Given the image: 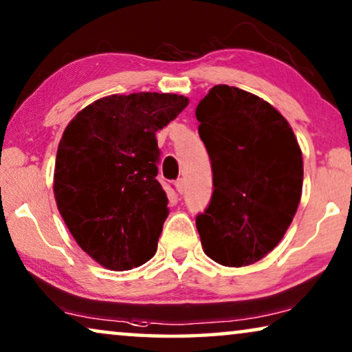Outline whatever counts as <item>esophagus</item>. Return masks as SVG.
Segmentation results:
<instances>
[{"instance_id":"1","label":"esophagus","mask_w":352,"mask_h":352,"mask_svg":"<svg viewBox=\"0 0 352 352\" xmlns=\"http://www.w3.org/2000/svg\"><path fill=\"white\" fill-rule=\"evenodd\" d=\"M175 188H177V191H179L180 195H184L185 193V190H186V186H185V180L184 179H179L175 182Z\"/></svg>"}]
</instances>
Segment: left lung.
Here are the masks:
<instances>
[{"mask_svg": "<svg viewBox=\"0 0 352 352\" xmlns=\"http://www.w3.org/2000/svg\"><path fill=\"white\" fill-rule=\"evenodd\" d=\"M212 198L196 217L201 245L228 267L261 261L282 240L302 191V154L287 119L259 96L215 85L196 107Z\"/></svg>", "mask_w": 352, "mask_h": 352, "instance_id": "8db88e82", "label": "left lung"}]
</instances>
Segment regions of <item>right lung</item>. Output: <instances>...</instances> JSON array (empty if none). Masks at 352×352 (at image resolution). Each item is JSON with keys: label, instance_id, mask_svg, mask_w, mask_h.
Masks as SVG:
<instances>
[{"label": "right lung", "instance_id": "obj_1", "mask_svg": "<svg viewBox=\"0 0 352 352\" xmlns=\"http://www.w3.org/2000/svg\"><path fill=\"white\" fill-rule=\"evenodd\" d=\"M188 106L170 93L101 98L65 127L54 168V198L69 232L98 264L129 270L156 254L168 215L156 180V132Z\"/></svg>", "mask_w": 352, "mask_h": 352}]
</instances>
